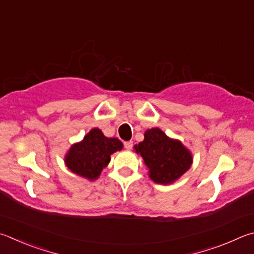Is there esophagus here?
Masks as SVG:
<instances>
[{"mask_svg": "<svg viewBox=\"0 0 254 254\" xmlns=\"http://www.w3.org/2000/svg\"><path fill=\"white\" fill-rule=\"evenodd\" d=\"M132 146H133V142H132V141H127V142H124V147H126L127 150H131V149H132Z\"/></svg>", "mask_w": 254, "mask_h": 254, "instance_id": "34e87169", "label": "esophagus"}]
</instances>
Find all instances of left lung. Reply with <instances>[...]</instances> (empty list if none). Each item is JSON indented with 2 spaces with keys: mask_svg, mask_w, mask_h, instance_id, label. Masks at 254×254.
<instances>
[{
  "mask_svg": "<svg viewBox=\"0 0 254 254\" xmlns=\"http://www.w3.org/2000/svg\"><path fill=\"white\" fill-rule=\"evenodd\" d=\"M146 168L149 177L158 184H171L182 177L192 164V154L179 140H173L153 127L146 130L144 140L134 145Z\"/></svg>",
  "mask_w": 254,
  "mask_h": 254,
  "instance_id": "obj_1",
  "label": "left lung"
}]
</instances>
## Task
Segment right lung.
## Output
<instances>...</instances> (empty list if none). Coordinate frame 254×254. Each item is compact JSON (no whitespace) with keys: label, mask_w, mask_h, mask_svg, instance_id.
Instances as JSON below:
<instances>
[{"label":"right lung","mask_w":254,"mask_h":254,"mask_svg":"<svg viewBox=\"0 0 254 254\" xmlns=\"http://www.w3.org/2000/svg\"><path fill=\"white\" fill-rule=\"evenodd\" d=\"M123 149L117 137L104 136L100 128H92L81 142L75 143L64 158L73 173L87 180H96L111 161V154Z\"/></svg>","instance_id":"obj_1"}]
</instances>
